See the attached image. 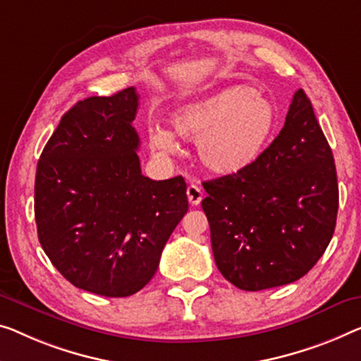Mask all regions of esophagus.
I'll list each match as a JSON object with an SVG mask.
<instances>
[{
    "label": "esophagus",
    "mask_w": 361,
    "mask_h": 361,
    "mask_svg": "<svg viewBox=\"0 0 361 361\" xmlns=\"http://www.w3.org/2000/svg\"><path fill=\"white\" fill-rule=\"evenodd\" d=\"M186 195L191 206H197V204H201L202 201V188L199 185H195V183H191V185L188 186Z\"/></svg>",
    "instance_id": "obj_1"
}]
</instances>
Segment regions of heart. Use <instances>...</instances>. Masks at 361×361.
Returning <instances> with one entry per match:
<instances>
[{
    "label": "heart",
    "instance_id": "1",
    "mask_svg": "<svg viewBox=\"0 0 361 361\" xmlns=\"http://www.w3.org/2000/svg\"><path fill=\"white\" fill-rule=\"evenodd\" d=\"M274 102L251 85L220 89L180 106L171 125L180 137L197 142L202 165L217 175H238L261 157L277 129ZM150 146L164 154L178 152L173 133L150 131Z\"/></svg>",
    "mask_w": 361,
    "mask_h": 361
}]
</instances>
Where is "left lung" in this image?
Listing matches in <instances>:
<instances>
[{"label": "left lung", "instance_id": "obj_1", "mask_svg": "<svg viewBox=\"0 0 361 361\" xmlns=\"http://www.w3.org/2000/svg\"><path fill=\"white\" fill-rule=\"evenodd\" d=\"M215 264L235 287L257 292L308 274L334 235L338 185L313 105L297 90L285 125L238 175L202 183Z\"/></svg>", "mask_w": 361, "mask_h": 361}]
</instances>
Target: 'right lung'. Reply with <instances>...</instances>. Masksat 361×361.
<instances>
[{"label":"right lung","mask_w":361,"mask_h":361,"mask_svg":"<svg viewBox=\"0 0 361 361\" xmlns=\"http://www.w3.org/2000/svg\"><path fill=\"white\" fill-rule=\"evenodd\" d=\"M137 106L134 87L78 102L37 164L42 248L74 287L102 297L146 287L188 212L183 176L155 181L141 173Z\"/></svg>","instance_id":"1"}]
</instances>
